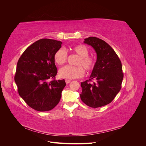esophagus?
I'll use <instances>...</instances> for the list:
<instances>
[{"mask_svg":"<svg viewBox=\"0 0 146 146\" xmlns=\"http://www.w3.org/2000/svg\"><path fill=\"white\" fill-rule=\"evenodd\" d=\"M65 81H66V83L68 84V83H69L70 82H71V80H69V79H66Z\"/></svg>","mask_w":146,"mask_h":146,"instance_id":"1","label":"esophagus"}]
</instances>
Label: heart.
Segmentation results:
<instances>
[{
    "mask_svg": "<svg viewBox=\"0 0 146 146\" xmlns=\"http://www.w3.org/2000/svg\"><path fill=\"white\" fill-rule=\"evenodd\" d=\"M72 50L79 56L76 65L77 66H66L61 68L58 72L59 76L61 78L67 79H74L82 77L84 75L83 66L86 71L90 72L93 70L96 66L94 58L88 55L89 50L84 45L79 44L72 47ZM55 63L59 66L64 64L68 59V54L66 51L61 48L57 50L54 56Z\"/></svg>",
    "mask_w": 146,
    "mask_h": 146,
    "instance_id": "1",
    "label": "heart"
}]
</instances>
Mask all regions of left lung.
<instances>
[{
  "mask_svg": "<svg viewBox=\"0 0 146 146\" xmlns=\"http://www.w3.org/2000/svg\"><path fill=\"white\" fill-rule=\"evenodd\" d=\"M84 43L93 47L97 60L89 80L81 82L80 98L89 107L98 108L111 102L120 91L123 77L122 64L112 47L102 39L89 37ZM91 80L96 82L91 84Z\"/></svg>",
  "mask_w": 146,
  "mask_h": 146,
  "instance_id": "8db88e82",
  "label": "left lung"
}]
</instances>
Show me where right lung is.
Instances as JSON below:
<instances>
[{"mask_svg": "<svg viewBox=\"0 0 146 146\" xmlns=\"http://www.w3.org/2000/svg\"><path fill=\"white\" fill-rule=\"evenodd\" d=\"M62 42L41 39L26 48L17 63L15 81L19 96L38 111L52 110L59 103L64 80H55L54 56ZM50 79L53 80L50 81Z\"/></svg>", "mask_w": 146, "mask_h": 146, "instance_id": "right-lung-1", "label": "right lung"}]
</instances>
